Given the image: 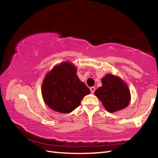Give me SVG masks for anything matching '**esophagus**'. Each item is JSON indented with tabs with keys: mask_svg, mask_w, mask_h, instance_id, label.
<instances>
[{
	"mask_svg": "<svg viewBox=\"0 0 158 158\" xmlns=\"http://www.w3.org/2000/svg\"><path fill=\"white\" fill-rule=\"evenodd\" d=\"M90 92H91V93H94L95 90V87H90Z\"/></svg>",
	"mask_w": 158,
	"mask_h": 158,
	"instance_id": "esophagus-1",
	"label": "esophagus"
}]
</instances>
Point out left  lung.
I'll use <instances>...</instances> for the list:
<instances>
[{"label":"left lung","instance_id":"obj_1","mask_svg":"<svg viewBox=\"0 0 158 158\" xmlns=\"http://www.w3.org/2000/svg\"><path fill=\"white\" fill-rule=\"evenodd\" d=\"M102 85L95 91L103 106L109 112L121 110L129 105L130 93L127 84L119 77L106 74L102 79Z\"/></svg>","mask_w":158,"mask_h":158}]
</instances>
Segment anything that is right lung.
I'll list each match as a JSON object with an SVG mask.
<instances>
[{
  "mask_svg": "<svg viewBox=\"0 0 158 158\" xmlns=\"http://www.w3.org/2000/svg\"><path fill=\"white\" fill-rule=\"evenodd\" d=\"M73 64L65 62L47 74L42 85V94L48 106L60 113H69L78 106L90 90L77 76Z\"/></svg>",
  "mask_w": 158,
  "mask_h": 158,
  "instance_id": "obj_1",
  "label": "right lung"
}]
</instances>
